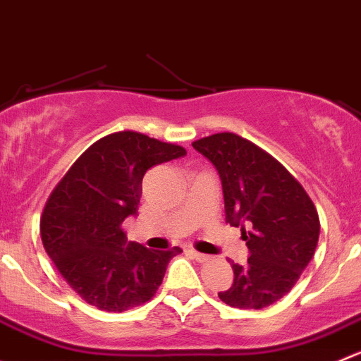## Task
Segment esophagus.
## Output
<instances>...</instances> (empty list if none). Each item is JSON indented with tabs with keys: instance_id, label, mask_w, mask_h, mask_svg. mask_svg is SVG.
Wrapping results in <instances>:
<instances>
[{
	"instance_id": "esophagus-1",
	"label": "esophagus",
	"mask_w": 361,
	"mask_h": 361,
	"mask_svg": "<svg viewBox=\"0 0 361 361\" xmlns=\"http://www.w3.org/2000/svg\"><path fill=\"white\" fill-rule=\"evenodd\" d=\"M190 254L194 255V259H195V261H199V262H206V261H209V255L202 254V252H197V250H194V248H190Z\"/></svg>"
}]
</instances>
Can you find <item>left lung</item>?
I'll use <instances>...</instances> for the list:
<instances>
[{
	"mask_svg": "<svg viewBox=\"0 0 361 361\" xmlns=\"http://www.w3.org/2000/svg\"><path fill=\"white\" fill-rule=\"evenodd\" d=\"M192 146L219 171L226 222L241 226L250 250L247 264L233 262L234 282L219 298L234 309L269 307L295 288L314 257L321 229L316 206L279 160L233 132Z\"/></svg>",
	"mask_w": 361,
	"mask_h": 361,
	"instance_id": "8db88e82",
	"label": "left lung"
}]
</instances>
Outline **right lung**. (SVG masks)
I'll return each mask as SVG.
<instances>
[{"label":"right lung","instance_id":"add662e5","mask_svg":"<svg viewBox=\"0 0 361 361\" xmlns=\"http://www.w3.org/2000/svg\"><path fill=\"white\" fill-rule=\"evenodd\" d=\"M185 155L178 145L116 132L90 146L56 185L40 219L42 243L84 302L123 312L155 296L181 248L149 250L127 241L123 222L137 213L146 171Z\"/></svg>","mask_w":361,"mask_h":361}]
</instances>
